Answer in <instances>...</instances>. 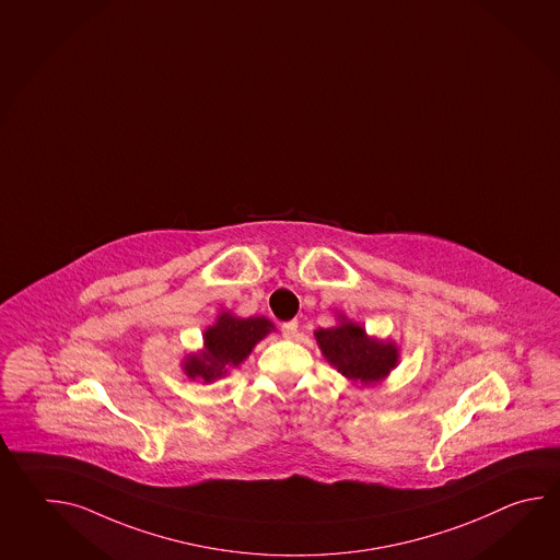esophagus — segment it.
Instances as JSON below:
<instances>
[{
    "label": "esophagus",
    "mask_w": 560,
    "mask_h": 560,
    "mask_svg": "<svg viewBox=\"0 0 560 560\" xmlns=\"http://www.w3.org/2000/svg\"><path fill=\"white\" fill-rule=\"evenodd\" d=\"M298 320H289V323H283V325H281V332H283V337H285V339H293V337H298Z\"/></svg>",
    "instance_id": "1"
}]
</instances>
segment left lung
<instances>
[{"mask_svg": "<svg viewBox=\"0 0 560 560\" xmlns=\"http://www.w3.org/2000/svg\"><path fill=\"white\" fill-rule=\"evenodd\" d=\"M315 339L325 359L353 383H378L399 363L395 342L371 339L363 327L347 317H341L337 327L317 329Z\"/></svg>", "mask_w": 560, "mask_h": 560, "instance_id": "obj_1", "label": "left lung"}]
</instances>
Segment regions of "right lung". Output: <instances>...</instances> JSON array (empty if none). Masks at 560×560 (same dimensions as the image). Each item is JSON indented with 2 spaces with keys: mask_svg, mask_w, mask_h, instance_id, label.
Listing matches in <instances>:
<instances>
[{
  "mask_svg": "<svg viewBox=\"0 0 560 560\" xmlns=\"http://www.w3.org/2000/svg\"><path fill=\"white\" fill-rule=\"evenodd\" d=\"M273 329V323L265 317L241 319L231 313H221L218 323L203 335V351L185 357L183 371L189 378H203V383L225 377L229 369L240 366L253 347Z\"/></svg>",
  "mask_w": 560,
  "mask_h": 560,
  "instance_id": "add662e5",
  "label": "right lung"
}]
</instances>
